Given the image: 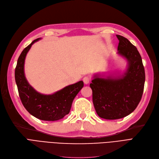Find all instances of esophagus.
I'll return each mask as SVG.
<instances>
[{
	"label": "esophagus",
	"mask_w": 159,
	"mask_h": 159,
	"mask_svg": "<svg viewBox=\"0 0 159 159\" xmlns=\"http://www.w3.org/2000/svg\"><path fill=\"white\" fill-rule=\"evenodd\" d=\"M90 77H89V76H84L83 78V82L85 84H89L90 83Z\"/></svg>",
	"instance_id": "34e87169"
}]
</instances>
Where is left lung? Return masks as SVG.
Wrapping results in <instances>:
<instances>
[{
	"mask_svg": "<svg viewBox=\"0 0 159 159\" xmlns=\"http://www.w3.org/2000/svg\"><path fill=\"white\" fill-rule=\"evenodd\" d=\"M119 40L118 54L127 61L122 75L104 76L93 75L90 86L98 115L104 119H122L132 113L139 104L143 92L145 69L139 53L125 37L116 34Z\"/></svg>",
	"mask_w": 159,
	"mask_h": 159,
	"instance_id": "8db88e82",
	"label": "left lung"
}]
</instances>
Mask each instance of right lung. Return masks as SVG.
Listing matches in <instances>:
<instances>
[{
    "label": "right lung",
    "instance_id": "obj_1",
    "mask_svg": "<svg viewBox=\"0 0 159 159\" xmlns=\"http://www.w3.org/2000/svg\"><path fill=\"white\" fill-rule=\"evenodd\" d=\"M40 39L34 40L21 53L15 69V80L21 101L28 112L40 120L55 121L69 113L73 99L83 89L84 83L80 80L48 95L34 90L26 79L24 64L31 47Z\"/></svg>",
    "mask_w": 159,
    "mask_h": 159
}]
</instances>
